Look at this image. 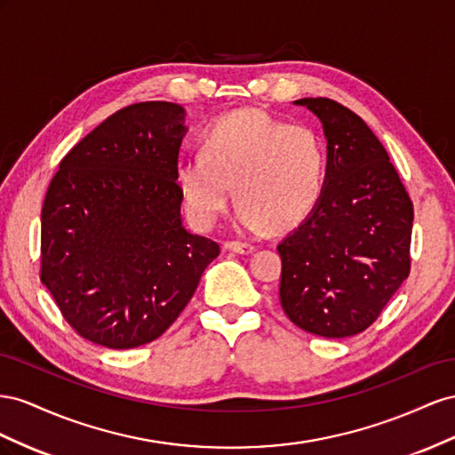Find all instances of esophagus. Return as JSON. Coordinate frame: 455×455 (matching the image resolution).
<instances>
[{"mask_svg": "<svg viewBox=\"0 0 455 455\" xmlns=\"http://www.w3.org/2000/svg\"><path fill=\"white\" fill-rule=\"evenodd\" d=\"M225 250L240 253V255H250L255 251V245L243 243V242H225Z\"/></svg>", "mask_w": 455, "mask_h": 455, "instance_id": "34e87169", "label": "esophagus"}]
</instances>
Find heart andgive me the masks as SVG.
I'll use <instances>...</instances> for the list:
<instances>
[{"label": "heart", "mask_w": 455, "mask_h": 455, "mask_svg": "<svg viewBox=\"0 0 455 455\" xmlns=\"http://www.w3.org/2000/svg\"><path fill=\"white\" fill-rule=\"evenodd\" d=\"M326 156L315 129L243 108L207 129L202 156H185L175 170L190 219L210 228L236 187V223L243 230L293 228L316 207Z\"/></svg>", "instance_id": "heart-1"}]
</instances>
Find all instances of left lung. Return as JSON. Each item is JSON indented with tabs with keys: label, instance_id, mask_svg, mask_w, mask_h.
I'll return each instance as SVG.
<instances>
[{
	"label": "left lung",
	"instance_id": "obj_1",
	"mask_svg": "<svg viewBox=\"0 0 455 455\" xmlns=\"http://www.w3.org/2000/svg\"><path fill=\"white\" fill-rule=\"evenodd\" d=\"M328 140L320 200L280 243V303L328 339L364 331L410 275L413 205L379 139L331 99H299Z\"/></svg>",
	"mask_w": 455,
	"mask_h": 455
}]
</instances>
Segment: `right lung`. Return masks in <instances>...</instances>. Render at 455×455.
Returning a JSON list of instances; mask_svg holds the SVG:
<instances>
[{
    "label": "right lung",
    "mask_w": 455,
    "mask_h": 455,
    "mask_svg": "<svg viewBox=\"0 0 455 455\" xmlns=\"http://www.w3.org/2000/svg\"><path fill=\"white\" fill-rule=\"evenodd\" d=\"M175 102L112 114L64 156L42 207V282L87 341L147 345L192 299L219 243L188 232L175 170Z\"/></svg>",
    "instance_id": "right-lung-1"
}]
</instances>
